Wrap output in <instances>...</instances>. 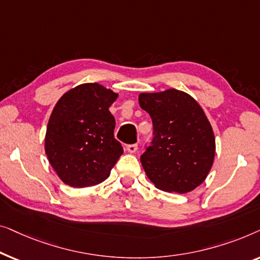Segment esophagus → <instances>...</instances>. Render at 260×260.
<instances>
[{
    "mask_svg": "<svg viewBox=\"0 0 260 260\" xmlns=\"http://www.w3.org/2000/svg\"><path fill=\"white\" fill-rule=\"evenodd\" d=\"M127 151H128L129 153H135L138 151V145L137 144H133V145H128L126 147Z\"/></svg>",
    "mask_w": 260,
    "mask_h": 260,
    "instance_id": "esophagus-1",
    "label": "esophagus"
}]
</instances>
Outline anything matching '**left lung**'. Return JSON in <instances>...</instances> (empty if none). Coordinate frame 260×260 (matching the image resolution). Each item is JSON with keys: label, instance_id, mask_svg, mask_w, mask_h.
<instances>
[{"label": "left lung", "instance_id": "obj_1", "mask_svg": "<svg viewBox=\"0 0 260 260\" xmlns=\"http://www.w3.org/2000/svg\"><path fill=\"white\" fill-rule=\"evenodd\" d=\"M139 105L152 118L154 138L141 165L156 188L188 193L207 178L215 155L213 129L191 95L170 88L140 93Z\"/></svg>", "mask_w": 260, "mask_h": 260}]
</instances>
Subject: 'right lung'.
I'll use <instances>...</instances> for the list:
<instances>
[{"instance_id": "add662e5", "label": "right lung", "mask_w": 260, "mask_h": 260, "mask_svg": "<svg viewBox=\"0 0 260 260\" xmlns=\"http://www.w3.org/2000/svg\"><path fill=\"white\" fill-rule=\"evenodd\" d=\"M100 83L69 89L54 106L47 125L45 152L63 184L74 188L105 181L123 153L114 139L109 107L118 99Z\"/></svg>"}]
</instances>
